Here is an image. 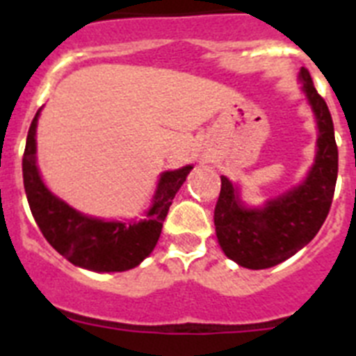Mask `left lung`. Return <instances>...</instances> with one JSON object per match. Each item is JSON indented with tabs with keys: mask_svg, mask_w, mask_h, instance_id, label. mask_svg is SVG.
I'll use <instances>...</instances> for the list:
<instances>
[{
	"mask_svg": "<svg viewBox=\"0 0 356 356\" xmlns=\"http://www.w3.org/2000/svg\"><path fill=\"white\" fill-rule=\"evenodd\" d=\"M298 80L317 128L316 156L307 176L259 207L242 200L241 185L221 176V194L213 212L217 242L229 260L246 269L278 266L303 250L332 207L339 171L332 115L307 69H300Z\"/></svg>",
	"mask_w": 356,
	"mask_h": 356,
	"instance_id": "obj_1",
	"label": "left lung"
}]
</instances>
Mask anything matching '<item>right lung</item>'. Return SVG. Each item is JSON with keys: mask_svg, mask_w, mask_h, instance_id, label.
Here are the masks:
<instances>
[{"mask_svg": "<svg viewBox=\"0 0 356 356\" xmlns=\"http://www.w3.org/2000/svg\"><path fill=\"white\" fill-rule=\"evenodd\" d=\"M30 124L23 156L28 205L46 241L76 267L94 273H122L139 266L155 250L163 219L194 165L163 171L143 219H99L80 212L44 184L37 165V122Z\"/></svg>", "mask_w": 356, "mask_h": 356, "instance_id": "obj_1", "label": "right lung"}]
</instances>
